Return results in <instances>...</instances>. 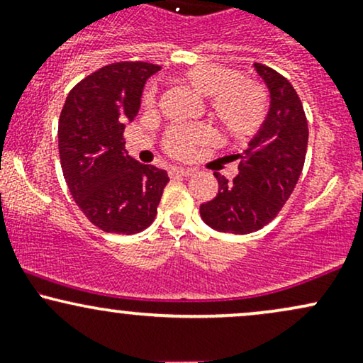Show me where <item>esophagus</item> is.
Instances as JSON below:
<instances>
[{
	"label": "esophagus",
	"instance_id": "esophagus-1",
	"mask_svg": "<svg viewBox=\"0 0 363 363\" xmlns=\"http://www.w3.org/2000/svg\"><path fill=\"white\" fill-rule=\"evenodd\" d=\"M194 169H184V167H172L170 169V176H193Z\"/></svg>",
	"mask_w": 363,
	"mask_h": 363
}]
</instances>
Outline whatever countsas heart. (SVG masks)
Here are the masks:
<instances>
[{"instance_id":"1","label":"heart","mask_w":363,"mask_h":363,"mask_svg":"<svg viewBox=\"0 0 363 363\" xmlns=\"http://www.w3.org/2000/svg\"><path fill=\"white\" fill-rule=\"evenodd\" d=\"M184 80L203 97L210 99V111L230 138L247 140L259 131L268 114L266 91L257 82L240 78L235 69L215 62H201L187 68ZM145 106H155V90L145 94ZM213 138L210 128L176 126L167 133L164 148L169 155L186 158L198 145Z\"/></svg>"}]
</instances>
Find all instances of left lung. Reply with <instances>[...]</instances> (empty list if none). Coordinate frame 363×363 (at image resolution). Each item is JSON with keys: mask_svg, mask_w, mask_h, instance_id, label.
<instances>
[{"mask_svg": "<svg viewBox=\"0 0 363 363\" xmlns=\"http://www.w3.org/2000/svg\"><path fill=\"white\" fill-rule=\"evenodd\" d=\"M269 91L264 124L239 158V174L228 182L220 174L218 194L199 206L208 227L228 234H251L268 225L294 193L306 160V112L291 83L268 66L254 65Z\"/></svg>", "mask_w": 363, "mask_h": 363, "instance_id": "1", "label": "left lung"}]
</instances>
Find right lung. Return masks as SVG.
<instances>
[{"mask_svg":"<svg viewBox=\"0 0 363 363\" xmlns=\"http://www.w3.org/2000/svg\"><path fill=\"white\" fill-rule=\"evenodd\" d=\"M160 66L123 61L104 66L66 97L57 140L69 193L95 227L138 234L157 216L169 176L128 155L123 133L140 111L145 83Z\"/></svg>","mask_w":363,"mask_h":363,"instance_id":"add662e5","label":"right lung"}]
</instances>
